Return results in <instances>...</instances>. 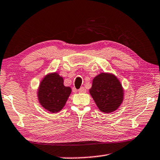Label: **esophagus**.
<instances>
[{"label":"esophagus","instance_id":"34e87169","mask_svg":"<svg viewBox=\"0 0 160 160\" xmlns=\"http://www.w3.org/2000/svg\"><path fill=\"white\" fill-rule=\"evenodd\" d=\"M78 92H79L80 93H83V92H86V90L84 87H82V88H80L79 90H78Z\"/></svg>","mask_w":160,"mask_h":160}]
</instances>
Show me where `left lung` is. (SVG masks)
Masks as SVG:
<instances>
[{"mask_svg": "<svg viewBox=\"0 0 160 160\" xmlns=\"http://www.w3.org/2000/svg\"><path fill=\"white\" fill-rule=\"evenodd\" d=\"M90 93L100 111L110 113L116 110L123 100V89L115 75L101 73L94 78Z\"/></svg>", "mask_w": 160, "mask_h": 160, "instance_id": "8db88e82", "label": "left lung"}]
</instances>
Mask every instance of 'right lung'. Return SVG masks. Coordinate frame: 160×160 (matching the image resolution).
Listing matches in <instances>:
<instances>
[{
  "label": "right lung",
  "mask_w": 160,
  "mask_h": 160,
  "mask_svg": "<svg viewBox=\"0 0 160 160\" xmlns=\"http://www.w3.org/2000/svg\"><path fill=\"white\" fill-rule=\"evenodd\" d=\"M71 93V88L63 85V78L58 73L43 78L38 90V100L42 107L51 112L61 110Z\"/></svg>",
  "instance_id": "obj_1"
}]
</instances>
